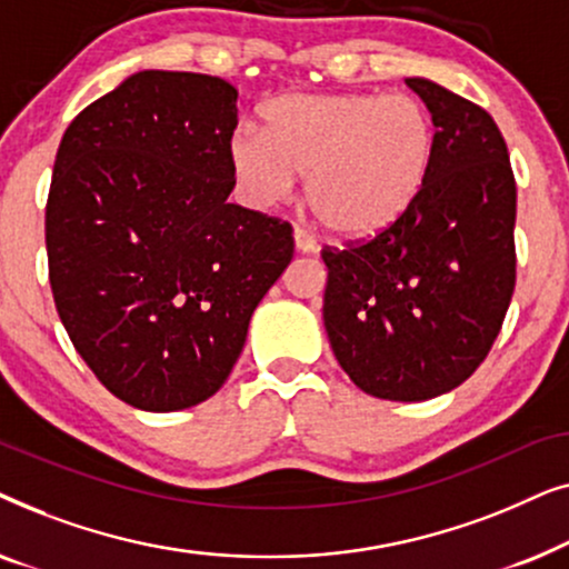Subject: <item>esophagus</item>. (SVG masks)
Listing matches in <instances>:
<instances>
[{"label":"esophagus","instance_id":"esophagus-1","mask_svg":"<svg viewBox=\"0 0 569 569\" xmlns=\"http://www.w3.org/2000/svg\"><path fill=\"white\" fill-rule=\"evenodd\" d=\"M292 240H295V251H298V253H316L318 243L313 240V236H308L306 230H300V228L295 230Z\"/></svg>","mask_w":569,"mask_h":569}]
</instances>
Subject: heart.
<instances>
[{"instance_id":"b5f03b06","label":"heart","mask_w":569,"mask_h":569,"mask_svg":"<svg viewBox=\"0 0 569 569\" xmlns=\"http://www.w3.org/2000/svg\"><path fill=\"white\" fill-rule=\"evenodd\" d=\"M263 131L238 127L230 170L253 207H271L306 176L313 214L341 238L365 240L411 212L430 181L438 129L411 92H290L261 108Z\"/></svg>"}]
</instances>
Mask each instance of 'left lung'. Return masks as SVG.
I'll use <instances>...</instances> for the list:
<instances>
[{"mask_svg": "<svg viewBox=\"0 0 569 569\" xmlns=\"http://www.w3.org/2000/svg\"><path fill=\"white\" fill-rule=\"evenodd\" d=\"M438 152L422 197L391 230L329 269L323 326L341 370L365 393L425 401L485 362L516 290V178L492 116L425 80Z\"/></svg>", "mask_w": 569, "mask_h": 569, "instance_id": "8db88e82", "label": "left lung"}]
</instances>
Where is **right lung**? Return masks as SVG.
I'll use <instances>...</instances> for the list:
<instances>
[{
  "label": "right lung",
  "instance_id": "1",
  "mask_svg": "<svg viewBox=\"0 0 569 569\" xmlns=\"http://www.w3.org/2000/svg\"><path fill=\"white\" fill-rule=\"evenodd\" d=\"M238 90L144 69L61 137L46 204L59 318L129 407L178 411L220 391L248 323L292 261V228L230 204Z\"/></svg>",
  "mask_w": 569,
  "mask_h": 569
}]
</instances>
